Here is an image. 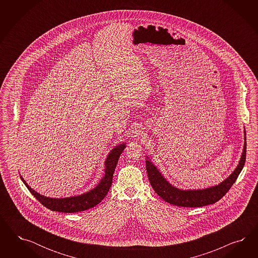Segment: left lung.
<instances>
[{
    "label": "left lung",
    "mask_w": 258,
    "mask_h": 258,
    "mask_svg": "<svg viewBox=\"0 0 258 258\" xmlns=\"http://www.w3.org/2000/svg\"><path fill=\"white\" fill-rule=\"evenodd\" d=\"M246 161V132L244 131L242 154L232 174L218 185L204 189H180L172 185L154 164L147 157L146 166L149 182L154 191L164 202L180 207H202L217 203L226 194L237 179Z\"/></svg>",
    "instance_id": "left-lung-1"
}]
</instances>
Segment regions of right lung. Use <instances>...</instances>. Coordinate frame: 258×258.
I'll return each instance as SVG.
<instances>
[{
  "instance_id": "right-lung-1",
  "label": "right lung",
  "mask_w": 258,
  "mask_h": 258,
  "mask_svg": "<svg viewBox=\"0 0 258 258\" xmlns=\"http://www.w3.org/2000/svg\"><path fill=\"white\" fill-rule=\"evenodd\" d=\"M125 148V143L124 142L122 144H119L118 146L114 147L109 151L104 163L105 168H104L103 178L95 187L81 195L59 198V199L40 195L39 193L36 192L34 189H32L28 185V183L24 180V178L21 175L20 176L25 186L31 192L32 195L34 196L39 203L48 209L52 211L62 212V213L85 211L97 205L98 203H101L102 200L108 194L109 187L111 186V183H112V176L115 170L119 157Z\"/></svg>"
}]
</instances>
